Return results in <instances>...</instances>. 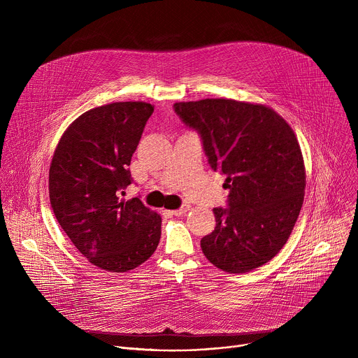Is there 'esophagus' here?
Here are the masks:
<instances>
[{"mask_svg": "<svg viewBox=\"0 0 358 358\" xmlns=\"http://www.w3.org/2000/svg\"><path fill=\"white\" fill-rule=\"evenodd\" d=\"M189 206H182L180 210H174V211H170V214L171 215H174V217H181V215H184L185 213H188L189 211Z\"/></svg>", "mask_w": 358, "mask_h": 358, "instance_id": "1", "label": "esophagus"}]
</instances>
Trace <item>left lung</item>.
Listing matches in <instances>:
<instances>
[{
	"instance_id": "left-lung-1",
	"label": "left lung",
	"mask_w": 358,
	"mask_h": 358,
	"mask_svg": "<svg viewBox=\"0 0 358 358\" xmlns=\"http://www.w3.org/2000/svg\"><path fill=\"white\" fill-rule=\"evenodd\" d=\"M198 130L214 170L227 176L229 208H214L215 229L201 239L207 259L229 273L257 269L287 242L304 199L306 170L294 131L272 108L234 99L177 101Z\"/></svg>"
}]
</instances>
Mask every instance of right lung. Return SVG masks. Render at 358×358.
Wrapping results in <instances>:
<instances>
[{
  "instance_id": "right-lung-1",
  "label": "right lung",
  "mask_w": 358,
  "mask_h": 358,
  "mask_svg": "<svg viewBox=\"0 0 358 358\" xmlns=\"http://www.w3.org/2000/svg\"><path fill=\"white\" fill-rule=\"evenodd\" d=\"M152 112L145 101L93 108L64 131L50 162L49 199L59 225L108 272L137 268L160 242L162 217L138 198H119L131 184V156Z\"/></svg>"
}]
</instances>
